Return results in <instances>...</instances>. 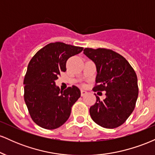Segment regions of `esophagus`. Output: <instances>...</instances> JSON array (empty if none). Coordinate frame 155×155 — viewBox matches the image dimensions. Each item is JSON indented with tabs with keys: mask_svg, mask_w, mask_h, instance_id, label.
I'll return each mask as SVG.
<instances>
[{
	"mask_svg": "<svg viewBox=\"0 0 155 155\" xmlns=\"http://www.w3.org/2000/svg\"><path fill=\"white\" fill-rule=\"evenodd\" d=\"M87 92L85 91V90H81V96H84L85 95H87Z\"/></svg>",
	"mask_w": 155,
	"mask_h": 155,
	"instance_id": "1",
	"label": "esophagus"
}]
</instances>
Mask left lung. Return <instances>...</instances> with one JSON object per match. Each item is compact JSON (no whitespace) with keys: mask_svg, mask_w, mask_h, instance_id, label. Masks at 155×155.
Listing matches in <instances>:
<instances>
[{"mask_svg":"<svg viewBox=\"0 0 155 155\" xmlns=\"http://www.w3.org/2000/svg\"><path fill=\"white\" fill-rule=\"evenodd\" d=\"M84 54L94 62L97 76L93 91H106V97L90 108L92 120L105 128H116L127 120L136 106L138 79L134 69L123 56L111 49L85 48Z\"/></svg>","mask_w":155,"mask_h":155,"instance_id":"obj_1","label":"left lung"}]
</instances>
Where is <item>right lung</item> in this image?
I'll use <instances>...</instances> for the list:
<instances>
[{
  "label": "right lung",
  "instance_id": "obj_1",
  "mask_svg": "<svg viewBox=\"0 0 155 155\" xmlns=\"http://www.w3.org/2000/svg\"><path fill=\"white\" fill-rule=\"evenodd\" d=\"M83 49L63 42L50 43L37 51L28 64L23 83L24 99L32 120L40 127L56 129L70 117L81 92L76 86L60 91L55 80L66 71L68 59Z\"/></svg>",
  "mask_w": 155,
  "mask_h": 155
}]
</instances>
